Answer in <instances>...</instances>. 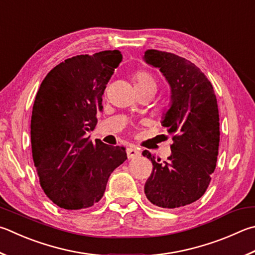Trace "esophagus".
I'll use <instances>...</instances> for the list:
<instances>
[{
    "label": "esophagus",
    "mask_w": 255,
    "mask_h": 255,
    "mask_svg": "<svg viewBox=\"0 0 255 255\" xmlns=\"http://www.w3.org/2000/svg\"><path fill=\"white\" fill-rule=\"evenodd\" d=\"M127 156H128V158H129V159H133V158H136V157L140 156V150L138 149V148L133 147V146L129 147L128 149H127Z\"/></svg>",
    "instance_id": "obj_1"
}]
</instances>
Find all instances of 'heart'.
Segmentation results:
<instances>
[{"instance_id": "1", "label": "heart", "mask_w": 255, "mask_h": 255, "mask_svg": "<svg viewBox=\"0 0 255 255\" xmlns=\"http://www.w3.org/2000/svg\"><path fill=\"white\" fill-rule=\"evenodd\" d=\"M133 85H135L136 90L147 89L151 90L154 94L157 90L156 79L147 71H137L135 75H133Z\"/></svg>"}]
</instances>
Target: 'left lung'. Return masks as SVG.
Returning <instances> with one entry per match:
<instances>
[{
  "instance_id": "8db88e82",
  "label": "left lung",
  "mask_w": 255,
  "mask_h": 255,
  "mask_svg": "<svg viewBox=\"0 0 255 255\" xmlns=\"http://www.w3.org/2000/svg\"><path fill=\"white\" fill-rule=\"evenodd\" d=\"M143 59L159 69L172 89V106L161 124L173 135L172 155L163 164L148 150L142 151L152 163L145 194L156 206L182 207L204 195L216 167L220 143L216 96L201 69L185 58L147 50Z\"/></svg>"
}]
</instances>
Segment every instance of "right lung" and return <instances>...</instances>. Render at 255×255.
<instances>
[{
  "instance_id": "1",
  "label": "right lung",
  "mask_w": 255,
  "mask_h": 255,
  "mask_svg": "<svg viewBox=\"0 0 255 255\" xmlns=\"http://www.w3.org/2000/svg\"><path fill=\"white\" fill-rule=\"evenodd\" d=\"M122 60L118 50L67 59L48 73L36 94L32 157L45 195L64 210L98 203L110 174L127 159L124 146L85 138L98 123L106 86Z\"/></svg>"
}]
</instances>
